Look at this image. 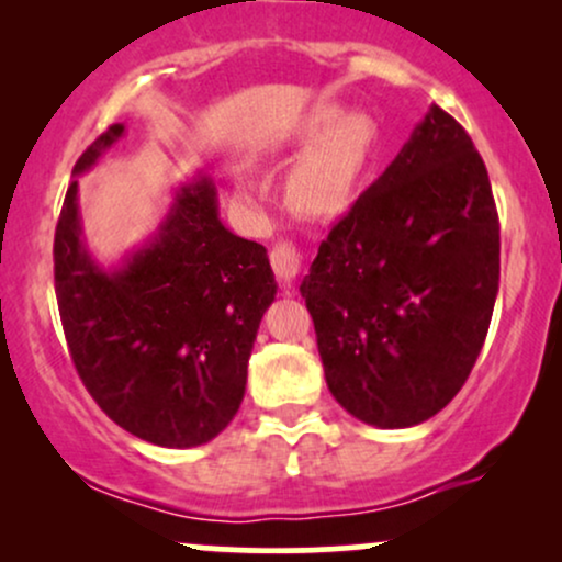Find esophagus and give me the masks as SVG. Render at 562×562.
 Segmentation results:
<instances>
[{
    "label": "esophagus",
    "instance_id": "34e87169",
    "mask_svg": "<svg viewBox=\"0 0 562 562\" xmlns=\"http://www.w3.org/2000/svg\"><path fill=\"white\" fill-rule=\"evenodd\" d=\"M269 259H272V269L277 274V280H280L282 288H290L295 282V277L301 272V254L295 250V245L290 243H277L272 248V254H269Z\"/></svg>",
    "mask_w": 562,
    "mask_h": 562
}]
</instances>
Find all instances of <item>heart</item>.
Segmentation results:
<instances>
[{
	"label": "heart",
	"mask_w": 562,
	"mask_h": 562,
	"mask_svg": "<svg viewBox=\"0 0 562 562\" xmlns=\"http://www.w3.org/2000/svg\"><path fill=\"white\" fill-rule=\"evenodd\" d=\"M322 119L325 115L308 121L306 134H312ZM375 139L378 126L370 113H335L290 171L288 195L295 209L312 216H330L344 211L351 203L359 179L370 164ZM235 190L240 198H250L256 187L245 179H237Z\"/></svg>",
	"instance_id": "heart-1"
}]
</instances>
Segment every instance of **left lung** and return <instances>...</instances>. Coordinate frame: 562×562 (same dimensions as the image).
Here are the masks:
<instances>
[{
  "mask_svg": "<svg viewBox=\"0 0 562 562\" xmlns=\"http://www.w3.org/2000/svg\"><path fill=\"white\" fill-rule=\"evenodd\" d=\"M496 290L486 166L465 128L430 105L301 282L335 402L375 428L430 420L465 385Z\"/></svg>",
  "mask_w": 562,
  "mask_h": 562,
  "instance_id": "8db88e82",
  "label": "left lung"
}]
</instances>
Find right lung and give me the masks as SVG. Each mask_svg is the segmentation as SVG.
Masks as SVG:
<instances>
[{"label":"right lung","mask_w":562,"mask_h":562,"mask_svg":"<svg viewBox=\"0 0 562 562\" xmlns=\"http://www.w3.org/2000/svg\"><path fill=\"white\" fill-rule=\"evenodd\" d=\"M126 134L113 124L76 160L92 171ZM55 293L76 372L115 425L166 449L209 443L240 409L261 317L277 295L267 248L218 218L198 171L164 218L115 263L89 248L79 179L55 229Z\"/></svg>","instance_id":"1"}]
</instances>
